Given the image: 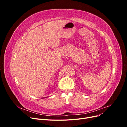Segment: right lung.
I'll return each mask as SVG.
<instances>
[{
	"label": "right lung",
	"instance_id": "1",
	"mask_svg": "<svg viewBox=\"0 0 127 127\" xmlns=\"http://www.w3.org/2000/svg\"><path fill=\"white\" fill-rule=\"evenodd\" d=\"M43 98H44V97H43ZM44 98H46V97H44Z\"/></svg>",
	"mask_w": 127,
	"mask_h": 127
}]
</instances>
